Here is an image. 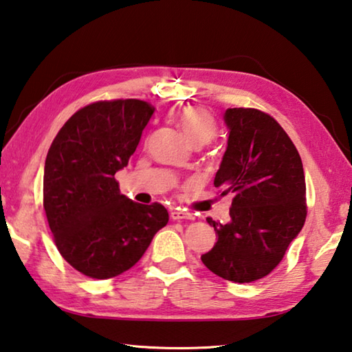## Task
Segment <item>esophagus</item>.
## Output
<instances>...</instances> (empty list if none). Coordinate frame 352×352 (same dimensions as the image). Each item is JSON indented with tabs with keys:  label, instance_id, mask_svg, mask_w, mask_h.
Returning a JSON list of instances; mask_svg holds the SVG:
<instances>
[{
	"label": "esophagus",
	"instance_id": "obj_1",
	"mask_svg": "<svg viewBox=\"0 0 352 352\" xmlns=\"http://www.w3.org/2000/svg\"><path fill=\"white\" fill-rule=\"evenodd\" d=\"M170 217L173 219V221H182V219H193V214L191 213H187V211H184V210H173L170 213Z\"/></svg>",
	"mask_w": 352,
	"mask_h": 352
}]
</instances>
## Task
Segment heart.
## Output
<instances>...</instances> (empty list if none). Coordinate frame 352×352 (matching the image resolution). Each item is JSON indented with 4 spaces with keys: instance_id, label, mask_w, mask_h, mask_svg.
Instances as JSON below:
<instances>
[{
    "instance_id": "1",
    "label": "heart",
    "mask_w": 352,
    "mask_h": 352,
    "mask_svg": "<svg viewBox=\"0 0 352 352\" xmlns=\"http://www.w3.org/2000/svg\"><path fill=\"white\" fill-rule=\"evenodd\" d=\"M176 122L185 138L193 145H204L214 139L217 125L213 116L202 109H184L177 113Z\"/></svg>"
}]
</instances>
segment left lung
<instances>
[{
    "label": "left lung",
    "instance_id": "8db88e82",
    "mask_svg": "<svg viewBox=\"0 0 352 352\" xmlns=\"http://www.w3.org/2000/svg\"><path fill=\"white\" fill-rule=\"evenodd\" d=\"M228 142L214 187L234 193L230 222L207 219L217 242L201 256L211 273L248 283L268 276L307 219L302 159L279 122L256 109H227Z\"/></svg>",
    "mask_w": 352,
    "mask_h": 352
}]
</instances>
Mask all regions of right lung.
<instances>
[{
  "label": "right lung",
  "instance_id": "right-lung-1",
  "mask_svg": "<svg viewBox=\"0 0 352 352\" xmlns=\"http://www.w3.org/2000/svg\"><path fill=\"white\" fill-rule=\"evenodd\" d=\"M155 107L139 99L99 101L78 110L49 148L44 210L61 256L94 279L130 270L168 222L161 204L119 193L116 171L127 167Z\"/></svg>",
  "mask_w": 352,
  "mask_h": 352
}]
</instances>
